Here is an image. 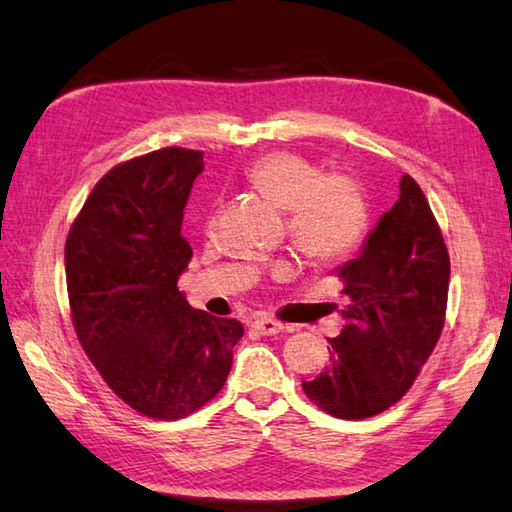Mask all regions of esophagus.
<instances>
[{
  "instance_id": "esophagus-1",
  "label": "esophagus",
  "mask_w": 512,
  "mask_h": 512,
  "mask_svg": "<svg viewBox=\"0 0 512 512\" xmlns=\"http://www.w3.org/2000/svg\"><path fill=\"white\" fill-rule=\"evenodd\" d=\"M250 329H253L255 333H259V336H275V333H280L284 327L277 320L266 318V315H262V318H255V322L250 324Z\"/></svg>"
}]
</instances>
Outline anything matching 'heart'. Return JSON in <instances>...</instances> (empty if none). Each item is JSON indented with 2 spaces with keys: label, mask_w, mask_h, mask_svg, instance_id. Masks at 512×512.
I'll return each mask as SVG.
<instances>
[{
  "label": "heart",
  "mask_w": 512,
  "mask_h": 512,
  "mask_svg": "<svg viewBox=\"0 0 512 512\" xmlns=\"http://www.w3.org/2000/svg\"><path fill=\"white\" fill-rule=\"evenodd\" d=\"M246 176L268 201L286 210L291 241L315 262H338L365 239L369 201L353 172L320 170L302 154L277 150L250 163Z\"/></svg>",
  "instance_id": "heart-1"
}]
</instances>
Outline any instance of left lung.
Instances as JSON below:
<instances>
[{"label":"left lung","mask_w":512,"mask_h":512,"mask_svg":"<svg viewBox=\"0 0 512 512\" xmlns=\"http://www.w3.org/2000/svg\"><path fill=\"white\" fill-rule=\"evenodd\" d=\"M347 306L333 360L304 380L309 401L336 418L385 412L414 385L445 324L450 255L423 190L410 174L362 253L338 271Z\"/></svg>","instance_id":"8db88e82"}]
</instances>
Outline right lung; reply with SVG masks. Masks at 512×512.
I'll return each mask as SVG.
<instances>
[{
	"mask_svg": "<svg viewBox=\"0 0 512 512\" xmlns=\"http://www.w3.org/2000/svg\"><path fill=\"white\" fill-rule=\"evenodd\" d=\"M203 152L163 147L102 176L64 244L71 320L111 392L138 414L176 421L224 387L239 320L192 309L176 286L192 248L183 208Z\"/></svg>",
	"mask_w": 512,
	"mask_h": 512,
	"instance_id": "1",
	"label": "right lung"
}]
</instances>
